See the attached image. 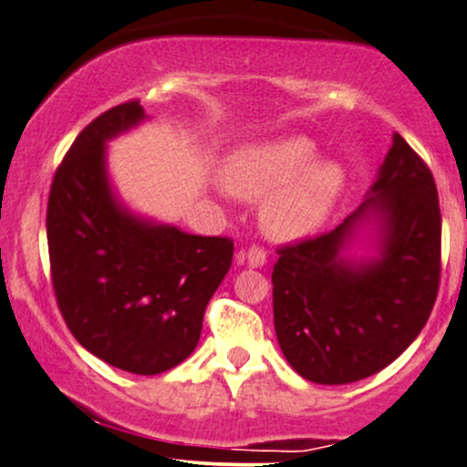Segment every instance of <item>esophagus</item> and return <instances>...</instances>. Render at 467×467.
<instances>
[{
	"mask_svg": "<svg viewBox=\"0 0 467 467\" xmlns=\"http://www.w3.org/2000/svg\"><path fill=\"white\" fill-rule=\"evenodd\" d=\"M268 262V253L264 251L262 246H251L246 251V264L251 265V268H262Z\"/></svg>",
	"mask_w": 467,
	"mask_h": 467,
	"instance_id": "34e87169",
	"label": "esophagus"
}]
</instances>
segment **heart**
Wrapping results in <instances>:
<instances>
[{
	"label": "heart",
	"instance_id": "1",
	"mask_svg": "<svg viewBox=\"0 0 467 467\" xmlns=\"http://www.w3.org/2000/svg\"><path fill=\"white\" fill-rule=\"evenodd\" d=\"M315 159L317 145L300 135L244 145L225 162V184L244 199L270 194L262 208L265 234L300 240L330 219L348 184L343 162Z\"/></svg>",
	"mask_w": 467,
	"mask_h": 467
}]
</instances>
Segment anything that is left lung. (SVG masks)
<instances>
[{"instance_id":"obj_1","label":"left lung","mask_w":467,"mask_h":467,"mask_svg":"<svg viewBox=\"0 0 467 467\" xmlns=\"http://www.w3.org/2000/svg\"><path fill=\"white\" fill-rule=\"evenodd\" d=\"M379 255H342L358 227ZM441 214L433 175L395 132L358 210L317 238L278 248L272 306L281 352L315 384H352L397 360L427 324L440 287Z\"/></svg>"}]
</instances>
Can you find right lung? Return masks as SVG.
Segmentation results:
<instances>
[{
	"instance_id": "1",
	"label": "right lung",
	"mask_w": 467,
	"mask_h": 467,
	"mask_svg": "<svg viewBox=\"0 0 467 467\" xmlns=\"http://www.w3.org/2000/svg\"><path fill=\"white\" fill-rule=\"evenodd\" d=\"M143 119L139 100H129L78 132L48 192L47 240L57 306L72 337L107 365L156 375L197 348L205 306L232 265L234 240L159 225L115 197L105 143Z\"/></svg>"
}]
</instances>
